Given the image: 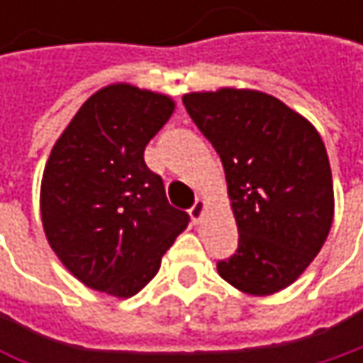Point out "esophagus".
I'll list each match as a JSON object with an SVG mask.
<instances>
[{
  "mask_svg": "<svg viewBox=\"0 0 363 363\" xmlns=\"http://www.w3.org/2000/svg\"><path fill=\"white\" fill-rule=\"evenodd\" d=\"M206 208H208V203H206L203 199H197V201L191 206V210H189V212H191V218H193L195 223H199L201 216L206 214Z\"/></svg>",
  "mask_w": 363,
  "mask_h": 363,
  "instance_id": "obj_1",
  "label": "esophagus"
}]
</instances>
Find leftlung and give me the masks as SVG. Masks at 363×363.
<instances>
[{
  "label": "left lung",
  "instance_id": "obj_1",
  "mask_svg": "<svg viewBox=\"0 0 363 363\" xmlns=\"http://www.w3.org/2000/svg\"><path fill=\"white\" fill-rule=\"evenodd\" d=\"M182 103L220 155L238 223V250L218 260V275L254 296L288 288L322 250L334 218L322 136L258 90L191 92Z\"/></svg>",
  "mask_w": 363,
  "mask_h": 363
}]
</instances>
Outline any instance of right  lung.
Instances as JSON below:
<instances>
[{"mask_svg": "<svg viewBox=\"0 0 363 363\" xmlns=\"http://www.w3.org/2000/svg\"><path fill=\"white\" fill-rule=\"evenodd\" d=\"M174 113L166 94L113 84L65 128L41 179L50 248L88 288L115 298L140 292L189 225L145 164L147 143Z\"/></svg>", "mask_w": 363, "mask_h": 363, "instance_id": "add662e5", "label": "right lung"}]
</instances>
